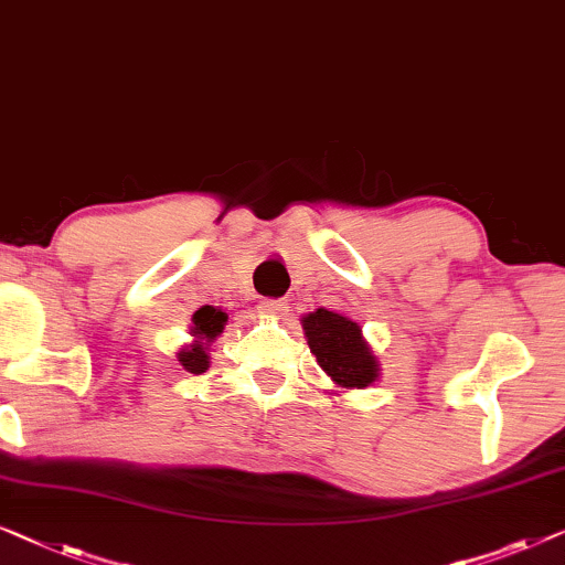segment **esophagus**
Returning <instances> with one entry per match:
<instances>
[{
    "label": "esophagus",
    "instance_id": "34e87169",
    "mask_svg": "<svg viewBox=\"0 0 565 565\" xmlns=\"http://www.w3.org/2000/svg\"><path fill=\"white\" fill-rule=\"evenodd\" d=\"M257 310H259V313H265V316H277V313H285V310H288V302L280 300V298H263V300H259Z\"/></svg>",
    "mask_w": 565,
    "mask_h": 565
}]
</instances>
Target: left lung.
Listing matches in <instances>:
<instances>
[{
    "label": "left lung",
    "instance_id": "left-lung-1",
    "mask_svg": "<svg viewBox=\"0 0 565 565\" xmlns=\"http://www.w3.org/2000/svg\"><path fill=\"white\" fill-rule=\"evenodd\" d=\"M308 347L316 362L343 390H364L380 377L377 356L351 318L318 308L302 318Z\"/></svg>",
    "mask_w": 565,
    "mask_h": 565
}]
</instances>
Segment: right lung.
<instances>
[{
  "label": "right lung",
  "mask_w": 565,
  "mask_h": 565,
  "mask_svg": "<svg viewBox=\"0 0 565 565\" xmlns=\"http://www.w3.org/2000/svg\"><path fill=\"white\" fill-rule=\"evenodd\" d=\"M226 318L228 316L224 310L214 306H203L195 310L193 326H191V337H195V341L178 354V362H181L185 372L201 374L209 370V343L224 331Z\"/></svg>",
  "instance_id": "right-lung-1"
}]
</instances>
